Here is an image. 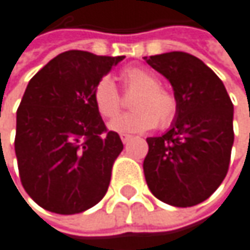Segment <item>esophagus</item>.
Returning a JSON list of instances; mask_svg holds the SVG:
<instances>
[{
  "label": "esophagus",
  "instance_id": "1",
  "mask_svg": "<svg viewBox=\"0 0 250 250\" xmlns=\"http://www.w3.org/2000/svg\"><path fill=\"white\" fill-rule=\"evenodd\" d=\"M133 138L130 136V135H121V141H123V144H127V142H130Z\"/></svg>",
  "mask_w": 250,
  "mask_h": 250
}]
</instances>
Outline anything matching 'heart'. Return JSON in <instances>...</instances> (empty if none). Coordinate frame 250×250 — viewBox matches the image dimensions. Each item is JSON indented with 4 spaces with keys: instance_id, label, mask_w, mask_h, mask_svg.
Listing matches in <instances>:
<instances>
[{
    "instance_id": "b5f03b06",
    "label": "heart",
    "mask_w": 250,
    "mask_h": 250,
    "mask_svg": "<svg viewBox=\"0 0 250 250\" xmlns=\"http://www.w3.org/2000/svg\"><path fill=\"white\" fill-rule=\"evenodd\" d=\"M121 82L126 90L138 92L132 101L133 112L114 118L108 127L117 133H144L157 124L167 127L177 115L176 96L160 86V79L151 70L129 67L123 70ZM95 109L102 118H112L120 111V95L111 79L102 77L92 93Z\"/></svg>"
}]
</instances>
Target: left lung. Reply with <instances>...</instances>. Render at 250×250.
Returning <instances> with one entry per match:
<instances>
[{
    "mask_svg": "<svg viewBox=\"0 0 250 250\" xmlns=\"http://www.w3.org/2000/svg\"><path fill=\"white\" fill-rule=\"evenodd\" d=\"M173 86L177 115L170 129L148 138L144 173L149 190L173 207H193L223 183L234 142L233 104L220 77L186 52L145 57Z\"/></svg>",
    "mask_w": 250,
    "mask_h": 250,
    "instance_id": "left-lung-1",
    "label": "left lung"
}]
</instances>
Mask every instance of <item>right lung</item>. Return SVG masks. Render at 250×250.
I'll return each instance as SVG.
<instances>
[{
	"label": "right lung",
	"instance_id": "obj_1",
	"mask_svg": "<svg viewBox=\"0 0 250 250\" xmlns=\"http://www.w3.org/2000/svg\"><path fill=\"white\" fill-rule=\"evenodd\" d=\"M123 58L65 51L30 79L17 109L14 149L21 185L43 209L79 214L106 193L123 142L106 132L92 93Z\"/></svg>",
	"mask_w": 250,
	"mask_h": 250
}]
</instances>
